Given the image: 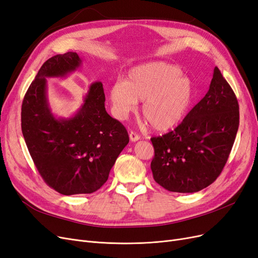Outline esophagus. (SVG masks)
I'll return each instance as SVG.
<instances>
[{"instance_id": "34e87169", "label": "esophagus", "mask_w": 258, "mask_h": 258, "mask_svg": "<svg viewBox=\"0 0 258 258\" xmlns=\"http://www.w3.org/2000/svg\"><path fill=\"white\" fill-rule=\"evenodd\" d=\"M129 138H130L131 142H137V141H139L141 139V137L136 132H130L129 133Z\"/></svg>"}]
</instances>
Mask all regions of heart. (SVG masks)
Returning a JSON list of instances; mask_svg holds the SVG:
<instances>
[{"mask_svg":"<svg viewBox=\"0 0 258 258\" xmlns=\"http://www.w3.org/2000/svg\"><path fill=\"white\" fill-rule=\"evenodd\" d=\"M112 110L125 118L143 101L141 113L159 132L177 127L190 111L195 98L191 79L181 69L164 61L140 65L129 70L125 82H115L109 91Z\"/></svg>","mask_w":258,"mask_h":258,"instance_id":"obj_1","label":"heart"}]
</instances>
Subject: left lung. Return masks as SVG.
<instances>
[{
  "label": "left lung",
  "instance_id": "1",
  "mask_svg": "<svg viewBox=\"0 0 258 258\" xmlns=\"http://www.w3.org/2000/svg\"><path fill=\"white\" fill-rule=\"evenodd\" d=\"M239 127L235 93L218 67L205 97L178 127L152 138L154 179L171 192H199L214 182L227 161Z\"/></svg>",
  "mask_w": 258,
  "mask_h": 258
}]
</instances>
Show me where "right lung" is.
<instances>
[{
    "mask_svg": "<svg viewBox=\"0 0 258 258\" xmlns=\"http://www.w3.org/2000/svg\"><path fill=\"white\" fill-rule=\"evenodd\" d=\"M81 65L76 52L49 58L30 85L21 109L22 135L33 161L47 184L64 195L100 189L129 143L126 128L105 111L101 82L90 85L73 116L52 113L47 79H66Z\"/></svg>",
    "mask_w": 258,
    "mask_h": 258,
    "instance_id": "right-lung-1",
    "label": "right lung"
}]
</instances>
